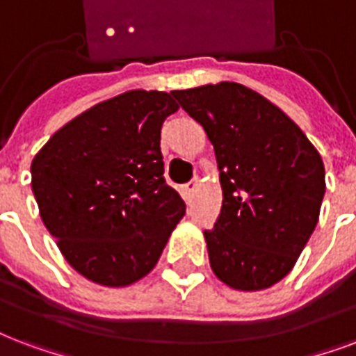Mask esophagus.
I'll list each match as a JSON object with an SVG mask.
<instances>
[{
  "label": "esophagus",
  "mask_w": 356,
  "mask_h": 356,
  "mask_svg": "<svg viewBox=\"0 0 356 356\" xmlns=\"http://www.w3.org/2000/svg\"><path fill=\"white\" fill-rule=\"evenodd\" d=\"M196 186H197V179H192V181H188V183L183 186V194L188 202L192 200V196H194V190H196Z\"/></svg>",
  "instance_id": "obj_1"
}]
</instances>
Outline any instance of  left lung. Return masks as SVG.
Instances as JSON below:
<instances>
[{
    "instance_id": "left-lung-1",
    "label": "left lung",
    "mask_w": 356,
    "mask_h": 356,
    "mask_svg": "<svg viewBox=\"0 0 356 356\" xmlns=\"http://www.w3.org/2000/svg\"><path fill=\"white\" fill-rule=\"evenodd\" d=\"M172 95L205 129L220 170V214L203 233L213 273L241 291L275 286L319 220L321 156L278 106L241 83Z\"/></svg>"
}]
</instances>
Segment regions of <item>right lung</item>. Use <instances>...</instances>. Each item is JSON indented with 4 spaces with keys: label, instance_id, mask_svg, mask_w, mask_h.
<instances>
[{
    "label": "right lung",
    "instance_id": "add662e5",
    "mask_svg": "<svg viewBox=\"0 0 356 356\" xmlns=\"http://www.w3.org/2000/svg\"><path fill=\"white\" fill-rule=\"evenodd\" d=\"M177 110L170 93L127 91L65 124L31 162L40 218L88 280L143 278L184 216L160 153L162 123Z\"/></svg>",
    "mask_w": 356,
    "mask_h": 356
}]
</instances>
